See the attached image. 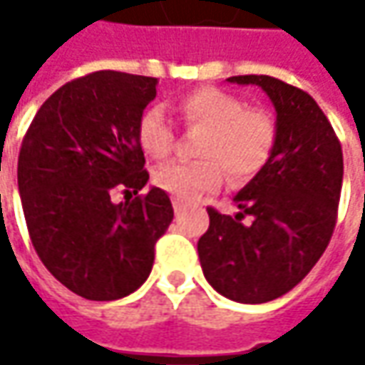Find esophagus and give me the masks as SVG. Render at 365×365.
<instances>
[{
    "mask_svg": "<svg viewBox=\"0 0 365 365\" xmlns=\"http://www.w3.org/2000/svg\"><path fill=\"white\" fill-rule=\"evenodd\" d=\"M173 207H175L176 215H180V213H182V209H185V205H182V201H178V199H173Z\"/></svg>",
    "mask_w": 365,
    "mask_h": 365,
    "instance_id": "esophagus-1",
    "label": "esophagus"
}]
</instances>
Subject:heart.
<instances>
[{
    "instance_id": "b5f03b06",
    "label": "heart",
    "mask_w": 365,
    "mask_h": 365,
    "mask_svg": "<svg viewBox=\"0 0 365 365\" xmlns=\"http://www.w3.org/2000/svg\"><path fill=\"white\" fill-rule=\"evenodd\" d=\"M178 113L187 123L207 128L197 162H168L154 170V182L176 199L192 201L223 185L225 170L233 180H247L264 168L276 144V125L264 109L217 87L185 93ZM138 144L148 156L162 160L175 148V130L160 106L148 107L138 121Z\"/></svg>"
}]
</instances>
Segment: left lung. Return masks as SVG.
Segmentation results:
<instances>
[{
  "label": "left lung",
  "instance_id": "left-lung-1",
  "mask_svg": "<svg viewBox=\"0 0 365 365\" xmlns=\"http://www.w3.org/2000/svg\"><path fill=\"white\" fill-rule=\"evenodd\" d=\"M227 83L258 85L268 95L276 144L264 168L233 197L235 217L207 209L209 230L197 250L205 278L219 294L259 304L292 290L323 256L337 219L344 154L309 93L268 75Z\"/></svg>",
  "mask_w": 365,
  "mask_h": 365
}]
</instances>
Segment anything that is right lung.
Here are the masks:
<instances>
[{"instance_id":"1","label":"right lung","mask_w":365,"mask_h":365,"mask_svg":"<svg viewBox=\"0 0 365 365\" xmlns=\"http://www.w3.org/2000/svg\"><path fill=\"white\" fill-rule=\"evenodd\" d=\"M154 77L97 71L54 91L21 142L18 189L36 254L89 301H118L152 272L154 245L175 217L168 195L113 203L146 187L138 121L156 97Z\"/></svg>"}]
</instances>
